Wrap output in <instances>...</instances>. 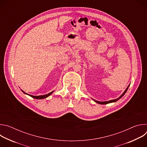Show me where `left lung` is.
Segmentation results:
<instances>
[{"instance_id": "left-lung-1", "label": "left lung", "mask_w": 147, "mask_h": 147, "mask_svg": "<svg viewBox=\"0 0 147 147\" xmlns=\"http://www.w3.org/2000/svg\"><path fill=\"white\" fill-rule=\"evenodd\" d=\"M130 84L128 86V87H127V88L125 89V90L124 91V92L118 98H117V99H113V100H108V101H105V102H100V101H98V100H95V99H92V100L94 101V102H95L96 103H99V104H101V105H105V104H108V103H112V102H116V101H117L118 100H119L122 96H123V95L125 94V92H127V90H128V88H129V86H130Z\"/></svg>"}]
</instances>
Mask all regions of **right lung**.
Listing matches in <instances>:
<instances>
[{
	"label": "right lung",
	"instance_id": "obj_1",
	"mask_svg": "<svg viewBox=\"0 0 147 147\" xmlns=\"http://www.w3.org/2000/svg\"><path fill=\"white\" fill-rule=\"evenodd\" d=\"M22 91V92H23V93H24L25 94H26V95H29V96H30L31 97H32V98H35V99H45V98H47V97H48V96H49L53 92H54V91H52V92H51L50 93H49V94H46V95H39V96H34V95H30V94H27V93H26L24 91H23L22 90H21Z\"/></svg>",
	"mask_w": 147,
	"mask_h": 147
}]
</instances>
